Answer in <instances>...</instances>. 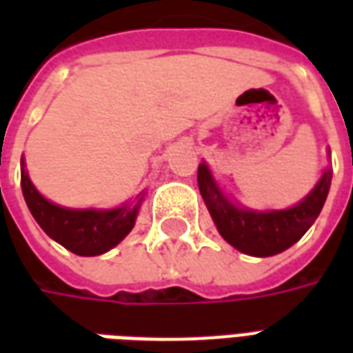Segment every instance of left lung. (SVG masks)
<instances>
[{
  "label": "left lung",
  "instance_id": "obj_1",
  "mask_svg": "<svg viewBox=\"0 0 353 353\" xmlns=\"http://www.w3.org/2000/svg\"><path fill=\"white\" fill-rule=\"evenodd\" d=\"M327 153H331L327 149ZM331 170L325 168L306 196L285 210H250L234 204L221 191L206 162L199 166V189L215 227L238 252L253 257H270L299 242L318 219L331 187Z\"/></svg>",
  "mask_w": 353,
  "mask_h": 353
}]
</instances>
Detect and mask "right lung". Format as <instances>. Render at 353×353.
Returning <instances> with one entry per match:
<instances>
[{
	"instance_id": "right-lung-1",
	"label": "right lung",
	"mask_w": 353,
	"mask_h": 353,
	"mask_svg": "<svg viewBox=\"0 0 353 353\" xmlns=\"http://www.w3.org/2000/svg\"><path fill=\"white\" fill-rule=\"evenodd\" d=\"M20 185L24 200L37 225L54 242L81 257L101 255L113 250L119 242H123L124 236L134 229L139 206L145 196V192L141 191L130 204L124 202L123 206L111 210L58 206L35 189L28 176L24 157L20 161Z\"/></svg>"
}]
</instances>
